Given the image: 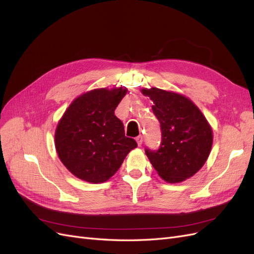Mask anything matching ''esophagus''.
I'll use <instances>...</instances> for the list:
<instances>
[{"label":"esophagus","mask_w":254,"mask_h":254,"mask_svg":"<svg viewBox=\"0 0 254 254\" xmlns=\"http://www.w3.org/2000/svg\"><path fill=\"white\" fill-rule=\"evenodd\" d=\"M136 141H137V143H138V146H141V144H142V141H143V137H142V135L137 136V137H136Z\"/></svg>","instance_id":"obj_1"}]
</instances>
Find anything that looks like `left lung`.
Listing matches in <instances>:
<instances>
[{"instance_id":"8db88e82","label":"left lung","mask_w":254,"mask_h":254,"mask_svg":"<svg viewBox=\"0 0 254 254\" xmlns=\"http://www.w3.org/2000/svg\"><path fill=\"white\" fill-rule=\"evenodd\" d=\"M153 101L152 111L161 123L162 141L146 154L162 179L179 183L192 177L211 152L213 133L205 117L190 99L158 88L142 89Z\"/></svg>"}]
</instances>
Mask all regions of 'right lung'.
<instances>
[{"instance_id": "add662e5", "label": "right lung", "mask_w": 254, "mask_h": 254, "mask_svg": "<svg viewBox=\"0 0 254 254\" xmlns=\"http://www.w3.org/2000/svg\"><path fill=\"white\" fill-rule=\"evenodd\" d=\"M126 93L123 88L91 90L64 112L55 132V147L62 163L78 179L93 184L105 182L137 147L115 115Z\"/></svg>"}]
</instances>
